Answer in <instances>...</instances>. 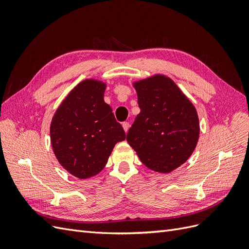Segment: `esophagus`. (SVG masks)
Segmentation results:
<instances>
[{
  "label": "esophagus",
  "mask_w": 249,
  "mask_h": 249,
  "mask_svg": "<svg viewBox=\"0 0 249 249\" xmlns=\"http://www.w3.org/2000/svg\"><path fill=\"white\" fill-rule=\"evenodd\" d=\"M123 127H124V132L126 133L127 131H129V127H130V124H129V123H123Z\"/></svg>",
  "instance_id": "34e87169"
}]
</instances>
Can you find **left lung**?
Here are the masks:
<instances>
[{"label": "left lung", "instance_id": "1", "mask_svg": "<svg viewBox=\"0 0 249 249\" xmlns=\"http://www.w3.org/2000/svg\"><path fill=\"white\" fill-rule=\"evenodd\" d=\"M132 85L140 113L126 134V141L147 168L169 173L189 159L197 145V111L165 74L156 73Z\"/></svg>", "mask_w": 249, "mask_h": 249}]
</instances>
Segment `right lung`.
I'll use <instances>...</instances> for the list:
<instances>
[{
	"mask_svg": "<svg viewBox=\"0 0 249 249\" xmlns=\"http://www.w3.org/2000/svg\"><path fill=\"white\" fill-rule=\"evenodd\" d=\"M106 87L100 80H83L64 97L51 122L53 152L67 172L81 179L100 173L116 143L125 139L104 101Z\"/></svg>",
	"mask_w": 249,
	"mask_h": 249,
	"instance_id": "1",
	"label": "right lung"
}]
</instances>
